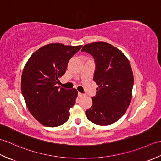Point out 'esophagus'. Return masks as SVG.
Returning a JSON list of instances; mask_svg holds the SVG:
<instances>
[{"mask_svg": "<svg viewBox=\"0 0 161 161\" xmlns=\"http://www.w3.org/2000/svg\"><path fill=\"white\" fill-rule=\"evenodd\" d=\"M83 96H84V95L83 93H80V92H79V93H78V97H83Z\"/></svg>", "mask_w": 161, "mask_h": 161, "instance_id": "obj_1", "label": "esophagus"}]
</instances>
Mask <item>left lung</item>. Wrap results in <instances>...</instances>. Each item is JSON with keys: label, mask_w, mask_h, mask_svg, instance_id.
<instances>
[{"label": "left lung", "mask_w": 161, "mask_h": 161, "mask_svg": "<svg viewBox=\"0 0 161 161\" xmlns=\"http://www.w3.org/2000/svg\"><path fill=\"white\" fill-rule=\"evenodd\" d=\"M93 57L96 69L93 80L98 88L93 105L86 111L94 124L111 125L125 114L132 98L133 75L131 64L121 50L108 43L93 42L81 50Z\"/></svg>", "instance_id": "obj_1"}]
</instances>
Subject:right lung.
<instances>
[{
	"label": "right lung",
	"mask_w": 161,
	"mask_h": 161,
	"mask_svg": "<svg viewBox=\"0 0 161 161\" xmlns=\"http://www.w3.org/2000/svg\"><path fill=\"white\" fill-rule=\"evenodd\" d=\"M82 46L50 43L34 53L24 66L20 88L27 107L43 126L55 127L66 122L78 92L57 86L71 57Z\"/></svg>",
	"instance_id": "1"
}]
</instances>
